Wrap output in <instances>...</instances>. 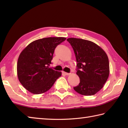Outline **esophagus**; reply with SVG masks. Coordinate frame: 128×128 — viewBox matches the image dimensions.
<instances>
[{
  "instance_id": "esophagus-1",
  "label": "esophagus",
  "mask_w": 128,
  "mask_h": 128,
  "mask_svg": "<svg viewBox=\"0 0 128 128\" xmlns=\"http://www.w3.org/2000/svg\"><path fill=\"white\" fill-rule=\"evenodd\" d=\"M62 73H63V74H64L65 75H66V76H68V75L70 74V73H66V72H62Z\"/></svg>"
}]
</instances>
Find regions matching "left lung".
<instances>
[{
    "instance_id": "left-lung-1",
    "label": "left lung",
    "mask_w": 128,
    "mask_h": 128,
    "mask_svg": "<svg viewBox=\"0 0 128 128\" xmlns=\"http://www.w3.org/2000/svg\"><path fill=\"white\" fill-rule=\"evenodd\" d=\"M74 50L77 61V74L80 82L73 88L83 95H92L103 87L109 76L107 54L95 43L80 38L67 39Z\"/></svg>"
}]
</instances>
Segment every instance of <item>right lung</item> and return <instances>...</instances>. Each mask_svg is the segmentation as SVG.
<instances>
[{
  "mask_svg": "<svg viewBox=\"0 0 128 128\" xmlns=\"http://www.w3.org/2000/svg\"><path fill=\"white\" fill-rule=\"evenodd\" d=\"M66 40L64 37H48L30 43L19 56L17 76L26 89L34 94L50 89L62 72L49 68L54 51Z\"/></svg>",
  "mask_w": 128,
  "mask_h": 128,
  "instance_id": "obj_1",
  "label": "right lung"
}]
</instances>
